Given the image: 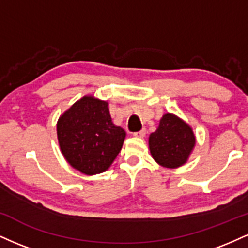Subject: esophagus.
<instances>
[{
	"instance_id": "1",
	"label": "esophagus",
	"mask_w": 248,
	"mask_h": 248,
	"mask_svg": "<svg viewBox=\"0 0 248 248\" xmlns=\"http://www.w3.org/2000/svg\"><path fill=\"white\" fill-rule=\"evenodd\" d=\"M133 135L135 136V138H143L144 135H146V130L142 129L140 132H136V133H133Z\"/></svg>"
}]
</instances>
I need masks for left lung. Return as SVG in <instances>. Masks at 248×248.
I'll return each mask as SVG.
<instances>
[{"instance_id": "8db88e82", "label": "left lung", "mask_w": 248, "mask_h": 248, "mask_svg": "<svg viewBox=\"0 0 248 248\" xmlns=\"http://www.w3.org/2000/svg\"><path fill=\"white\" fill-rule=\"evenodd\" d=\"M196 143L192 128L171 113L162 116L156 132L149 136L153 158L162 167L178 168L189 158Z\"/></svg>"}]
</instances>
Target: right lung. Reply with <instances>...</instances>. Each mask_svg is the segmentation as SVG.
I'll return each instance as SVG.
<instances>
[{"instance_id":"1","label":"right lung","mask_w":248,"mask_h":248,"mask_svg":"<svg viewBox=\"0 0 248 248\" xmlns=\"http://www.w3.org/2000/svg\"><path fill=\"white\" fill-rule=\"evenodd\" d=\"M62 156L85 175L106 171L124 144L126 132L112 122L108 102L82 96L57 122Z\"/></svg>"}]
</instances>
